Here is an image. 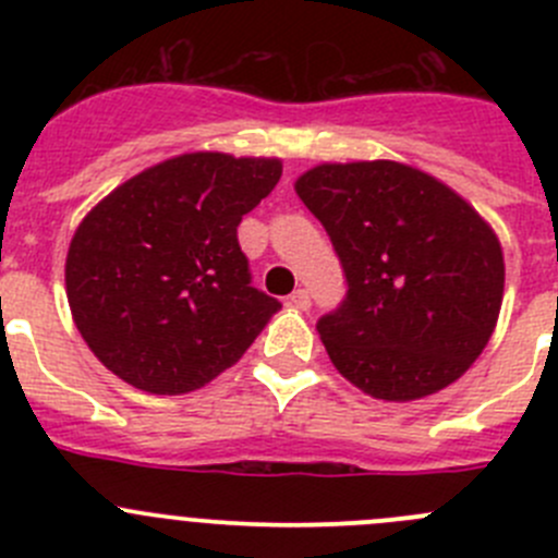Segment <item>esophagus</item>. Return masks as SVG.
Returning a JSON list of instances; mask_svg holds the SVG:
<instances>
[{
  "instance_id": "34e87169",
  "label": "esophagus",
  "mask_w": 558,
  "mask_h": 558,
  "mask_svg": "<svg viewBox=\"0 0 558 558\" xmlns=\"http://www.w3.org/2000/svg\"><path fill=\"white\" fill-rule=\"evenodd\" d=\"M289 305L296 307V311H307L311 307V294L305 289H296L294 294L289 296Z\"/></svg>"
}]
</instances>
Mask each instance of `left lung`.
<instances>
[{"label": "left lung", "mask_w": 558, "mask_h": 558, "mask_svg": "<svg viewBox=\"0 0 558 558\" xmlns=\"http://www.w3.org/2000/svg\"><path fill=\"white\" fill-rule=\"evenodd\" d=\"M294 189L345 272V300L315 326L342 378L388 402L459 380L486 348L505 291L502 245L475 207L384 159L318 165Z\"/></svg>", "instance_id": "obj_1"}]
</instances>
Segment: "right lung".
<instances>
[{"instance_id": "right-lung-1", "label": "right lung", "mask_w": 558, "mask_h": 558, "mask_svg": "<svg viewBox=\"0 0 558 558\" xmlns=\"http://www.w3.org/2000/svg\"><path fill=\"white\" fill-rule=\"evenodd\" d=\"M280 159L183 154L107 194L66 253V300L94 356L148 393H185L232 367L280 302L251 286L238 227Z\"/></svg>"}]
</instances>
